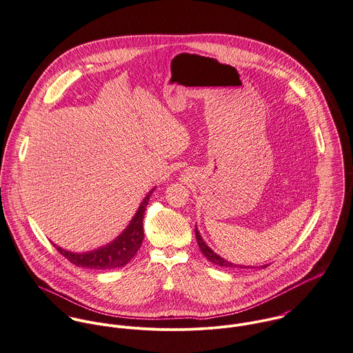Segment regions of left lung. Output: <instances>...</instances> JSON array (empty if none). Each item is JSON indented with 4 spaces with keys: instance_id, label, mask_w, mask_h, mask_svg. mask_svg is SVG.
<instances>
[{
    "instance_id": "obj_1",
    "label": "left lung",
    "mask_w": 353,
    "mask_h": 353,
    "mask_svg": "<svg viewBox=\"0 0 353 353\" xmlns=\"http://www.w3.org/2000/svg\"><path fill=\"white\" fill-rule=\"evenodd\" d=\"M195 236H196V241H198V246H199V249H201V252L203 253V256L212 263V264H216V265H220V267H227V268H235V267H241V268H245L243 265H236V264H232V263H230V261H227L225 259H223V257H220L219 254H216L206 243H205V241L202 239V236H201V234H199V231H198V228L195 227ZM265 267V265H264Z\"/></svg>"
}]
</instances>
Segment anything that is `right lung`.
I'll list each match as a JSON object with an SVG mask.
<instances>
[{"label":"right lung","mask_w":353,"mask_h":353,"mask_svg":"<svg viewBox=\"0 0 353 353\" xmlns=\"http://www.w3.org/2000/svg\"><path fill=\"white\" fill-rule=\"evenodd\" d=\"M154 191V190H152ZM152 191L148 192V195L141 202L137 213L134 214L133 220L128 225V228L110 245L100 248L93 252L88 253H71L67 252L56 245V250L67 259L71 264L81 267V268H90V270H112V268H121L126 265L137 253L140 249L143 239H144V230H143V219L144 212L148 205L150 196Z\"/></svg>","instance_id":"obj_1"}]
</instances>
